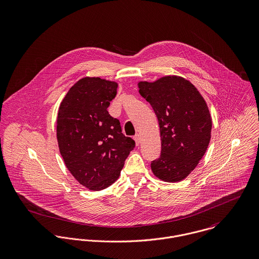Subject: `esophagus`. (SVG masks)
I'll return each mask as SVG.
<instances>
[{"label": "esophagus", "instance_id": "esophagus-1", "mask_svg": "<svg viewBox=\"0 0 259 259\" xmlns=\"http://www.w3.org/2000/svg\"><path fill=\"white\" fill-rule=\"evenodd\" d=\"M134 140H135V142H136V144H137V146H139L140 145V143H141V136L138 134V135H136L135 137H134Z\"/></svg>", "mask_w": 259, "mask_h": 259}]
</instances>
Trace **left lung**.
I'll return each mask as SVG.
<instances>
[{
  "label": "left lung",
  "instance_id": "8db88e82",
  "mask_svg": "<svg viewBox=\"0 0 259 259\" xmlns=\"http://www.w3.org/2000/svg\"><path fill=\"white\" fill-rule=\"evenodd\" d=\"M139 88L155 112L160 131L161 152L151 161V170L163 182H181L196 167L209 145L212 121L207 105L182 76L140 81Z\"/></svg>",
  "mask_w": 259,
  "mask_h": 259
}]
</instances>
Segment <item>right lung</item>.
Masks as SVG:
<instances>
[{
  "instance_id": "1",
  "label": "right lung",
  "mask_w": 259,
  "mask_h": 259,
  "mask_svg": "<svg viewBox=\"0 0 259 259\" xmlns=\"http://www.w3.org/2000/svg\"><path fill=\"white\" fill-rule=\"evenodd\" d=\"M117 83L101 77L77 80L61 103L57 139L61 155L74 179L91 190H102L119 177L136 147L121 133L120 122L108 108Z\"/></svg>"
}]
</instances>
